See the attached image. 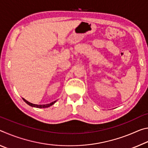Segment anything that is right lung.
<instances>
[{
  "instance_id": "add662e5",
  "label": "right lung",
  "mask_w": 148,
  "mask_h": 148,
  "mask_svg": "<svg viewBox=\"0 0 148 148\" xmlns=\"http://www.w3.org/2000/svg\"><path fill=\"white\" fill-rule=\"evenodd\" d=\"M23 100L25 102H26L27 104H29V106H31L32 107H34V108H48L49 106H52V105H53V104H54L56 102V101H53V102H51V103H50V104H34L31 103V102H28L27 101H26V100L25 99H23Z\"/></svg>"
}]
</instances>
